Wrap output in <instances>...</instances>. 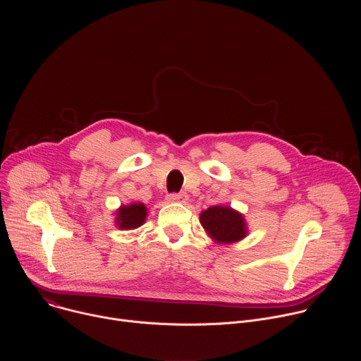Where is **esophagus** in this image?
<instances>
[{"mask_svg": "<svg viewBox=\"0 0 361 361\" xmlns=\"http://www.w3.org/2000/svg\"><path fill=\"white\" fill-rule=\"evenodd\" d=\"M188 200V195L185 192H173L169 195V201L171 202H185Z\"/></svg>", "mask_w": 361, "mask_h": 361, "instance_id": "1", "label": "esophagus"}]
</instances>
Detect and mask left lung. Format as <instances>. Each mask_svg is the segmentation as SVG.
Listing matches in <instances>:
<instances>
[{"label":"left lung","instance_id":"1","mask_svg":"<svg viewBox=\"0 0 361 361\" xmlns=\"http://www.w3.org/2000/svg\"><path fill=\"white\" fill-rule=\"evenodd\" d=\"M200 223L207 234L220 244H231L247 235V224L238 212L228 205H213L200 214Z\"/></svg>","mask_w":361,"mask_h":361}]
</instances>
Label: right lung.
<instances>
[{
	"label": "right lung",
	"instance_id": "1",
	"mask_svg": "<svg viewBox=\"0 0 361 361\" xmlns=\"http://www.w3.org/2000/svg\"><path fill=\"white\" fill-rule=\"evenodd\" d=\"M116 214V224L118 228L134 230L144 224L147 219V207L142 202H131L128 205H121Z\"/></svg>",
	"mask_w": 361,
	"mask_h": 361
}]
</instances>
